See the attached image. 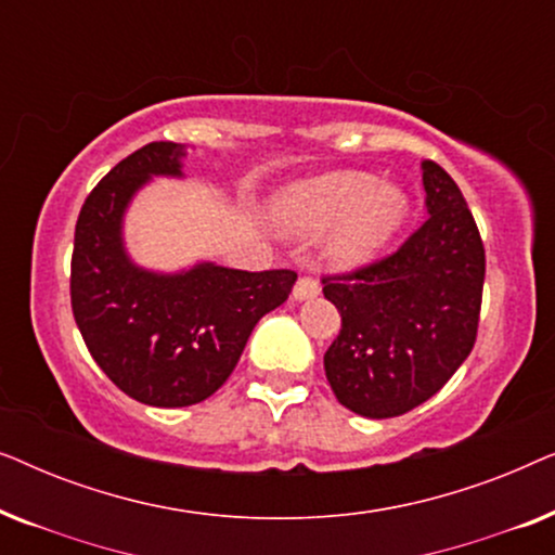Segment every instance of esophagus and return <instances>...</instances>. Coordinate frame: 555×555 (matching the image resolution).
<instances>
[{
    "label": "esophagus",
    "mask_w": 555,
    "mask_h": 555,
    "mask_svg": "<svg viewBox=\"0 0 555 555\" xmlns=\"http://www.w3.org/2000/svg\"><path fill=\"white\" fill-rule=\"evenodd\" d=\"M318 293H321V285H318L315 278H308V275L300 278L293 287V298L295 300H310V298H315Z\"/></svg>",
    "instance_id": "34e87169"
}]
</instances>
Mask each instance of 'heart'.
I'll return each mask as SVG.
<instances>
[{
    "instance_id": "1",
    "label": "heart",
    "mask_w": 555,
    "mask_h": 555,
    "mask_svg": "<svg viewBox=\"0 0 555 555\" xmlns=\"http://www.w3.org/2000/svg\"><path fill=\"white\" fill-rule=\"evenodd\" d=\"M409 211L399 186L376 184L366 171H331L300 181L275 202V217L291 234H318L333 227L325 257L336 268H359L389 242Z\"/></svg>"
}]
</instances>
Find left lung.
Returning <instances> with one entry per match:
<instances>
[{
    "label": "left lung",
    "mask_w": 555,
    "mask_h": 555,
    "mask_svg": "<svg viewBox=\"0 0 555 555\" xmlns=\"http://www.w3.org/2000/svg\"><path fill=\"white\" fill-rule=\"evenodd\" d=\"M429 219L397 253L323 278L340 333L323 356L336 399L369 420L412 412L450 382L480 323L485 247L460 186L422 162Z\"/></svg>",
    "instance_id": "obj_1"
}]
</instances>
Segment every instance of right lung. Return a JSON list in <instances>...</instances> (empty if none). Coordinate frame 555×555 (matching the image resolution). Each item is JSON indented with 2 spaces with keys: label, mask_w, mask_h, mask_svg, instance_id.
<instances>
[{
  "label": "right lung",
  "mask_w": 555,
  "mask_h": 555,
  "mask_svg": "<svg viewBox=\"0 0 555 555\" xmlns=\"http://www.w3.org/2000/svg\"><path fill=\"white\" fill-rule=\"evenodd\" d=\"M181 143L154 141L113 166L75 224L70 300L75 323L103 374L149 406H192L237 366L249 333L283 306L293 270L247 272L199 262L151 272L124 245V215L149 179L184 177Z\"/></svg>",
  "instance_id": "obj_1"
}]
</instances>
